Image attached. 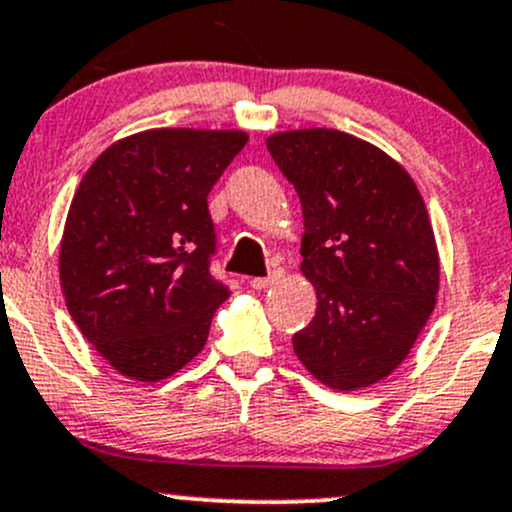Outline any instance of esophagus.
Returning <instances> with one entry per match:
<instances>
[{
    "instance_id": "obj_1",
    "label": "esophagus",
    "mask_w": 512,
    "mask_h": 512,
    "mask_svg": "<svg viewBox=\"0 0 512 512\" xmlns=\"http://www.w3.org/2000/svg\"><path fill=\"white\" fill-rule=\"evenodd\" d=\"M282 277H284L282 269H274V272L269 274V277H257V279H252L250 286H252V289H260V291H262V289H269V286H272V284H277Z\"/></svg>"
}]
</instances>
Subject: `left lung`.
I'll return each instance as SVG.
<instances>
[{
	"instance_id": "obj_1",
	"label": "left lung",
	"mask_w": 512,
	"mask_h": 512,
	"mask_svg": "<svg viewBox=\"0 0 512 512\" xmlns=\"http://www.w3.org/2000/svg\"><path fill=\"white\" fill-rule=\"evenodd\" d=\"M303 211L301 272L318 296L294 352L320 384L357 391L413 350L440 291L425 201L401 162L335 128L267 138Z\"/></svg>"
}]
</instances>
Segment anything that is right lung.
<instances>
[{
    "label": "right lung",
    "mask_w": 512,
    "mask_h": 512,
    "mask_svg": "<svg viewBox=\"0 0 512 512\" xmlns=\"http://www.w3.org/2000/svg\"><path fill=\"white\" fill-rule=\"evenodd\" d=\"M245 131L150 128L116 140L72 196L60 284L80 333L116 372L167 379L204 350L228 286L211 277V187Z\"/></svg>",
    "instance_id": "add662e5"
}]
</instances>
